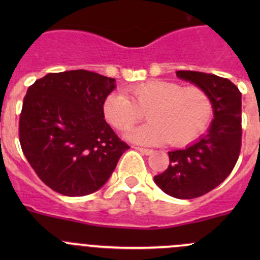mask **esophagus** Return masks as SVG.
Returning a JSON list of instances; mask_svg holds the SVG:
<instances>
[{
	"label": "esophagus",
	"instance_id": "obj_1",
	"mask_svg": "<svg viewBox=\"0 0 260 260\" xmlns=\"http://www.w3.org/2000/svg\"><path fill=\"white\" fill-rule=\"evenodd\" d=\"M135 148L137 149V151H140L141 153L147 154V156H148V154H152V153H153V149H149V148H142V147H135Z\"/></svg>",
	"mask_w": 260,
	"mask_h": 260
}]
</instances>
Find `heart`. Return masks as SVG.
I'll list each match as a JSON object with an SVG mask.
<instances>
[{
    "mask_svg": "<svg viewBox=\"0 0 260 260\" xmlns=\"http://www.w3.org/2000/svg\"><path fill=\"white\" fill-rule=\"evenodd\" d=\"M122 93H111L103 102V115L118 131H125L143 119L151 122L131 131L128 138L142 145L181 147L198 140L212 118V102L199 85L182 86L169 80L136 84Z\"/></svg>",
    "mask_w": 260,
    "mask_h": 260,
    "instance_id": "1",
    "label": "heart"
}]
</instances>
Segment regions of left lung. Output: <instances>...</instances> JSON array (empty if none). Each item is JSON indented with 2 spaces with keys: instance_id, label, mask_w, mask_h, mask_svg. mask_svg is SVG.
<instances>
[{
  "instance_id": "8db88e82",
  "label": "left lung",
  "mask_w": 260,
  "mask_h": 260,
  "mask_svg": "<svg viewBox=\"0 0 260 260\" xmlns=\"http://www.w3.org/2000/svg\"><path fill=\"white\" fill-rule=\"evenodd\" d=\"M177 77L208 91L214 108L209 132L192 146L169 152L170 165L154 182L167 195L195 199L219 186L234 169L242 148V93L226 78L179 70Z\"/></svg>"
}]
</instances>
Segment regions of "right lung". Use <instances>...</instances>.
<instances>
[{
	"label": "right lung",
	"mask_w": 260,
	"mask_h": 260,
	"mask_svg": "<svg viewBox=\"0 0 260 260\" xmlns=\"http://www.w3.org/2000/svg\"><path fill=\"white\" fill-rule=\"evenodd\" d=\"M114 81L79 69L50 73L28 86L18 120L21 148L39 179L61 195L99 190L129 148L103 115Z\"/></svg>",
	"instance_id": "right-lung-1"
}]
</instances>
